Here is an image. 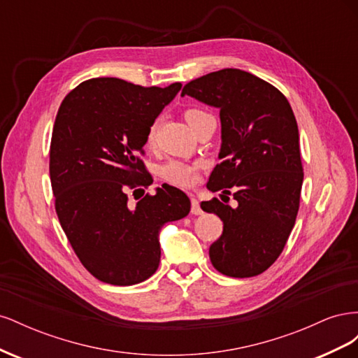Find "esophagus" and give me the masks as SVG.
Returning a JSON list of instances; mask_svg holds the SVG:
<instances>
[{"label": "esophagus", "mask_w": 358, "mask_h": 358, "mask_svg": "<svg viewBox=\"0 0 358 358\" xmlns=\"http://www.w3.org/2000/svg\"><path fill=\"white\" fill-rule=\"evenodd\" d=\"M191 213L192 215H201L203 213V210L200 208V201L197 199H194V197H191Z\"/></svg>", "instance_id": "obj_1"}]
</instances>
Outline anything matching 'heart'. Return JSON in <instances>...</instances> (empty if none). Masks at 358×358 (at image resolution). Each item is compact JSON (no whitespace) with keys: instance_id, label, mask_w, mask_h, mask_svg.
I'll return each instance as SVG.
<instances>
[{"instance_id":"heart-1","label":"heart","mask_w":358,"mask_h":358,"mask_svg":"<svg viewBox=\"0 0 358 358\" xmlns=\"http://www.w3.org/2000/svg\"><path fill=\"white\" fill-rule=\"evenodd\" d=\"M204 115V112L199 110V109H189L185 112V119L188 125L197 119L199 116ZM155 140V125H152L149 128L148 136H146V142L150 145L154 143ZM199 164L196 162H185V161H178V159H171L169 161L167 164L162 166L161 169V176L164 178L167 182L173 183L176 187H191L196 183L197 180V170H199Z\"/></svg>"}]
</instances>
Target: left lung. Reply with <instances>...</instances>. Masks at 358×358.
<instances>
[{"label": "left lung", "instance_id": "1", "mask_svg": "<svg viewBox=\"0 0 358 358\" xmlns=\"http://www.w3.org/2000/svg\"><path fill=\"white\" fill-rule=\"evenodd\" d=\"M185 95L220 109L222 162L208 189L233 191L237 201L236 208L218 199L201 203L224 222L210 262L227 276H257L282 252L299 212L303 167L294 113L275 86L239 69L191 80Z\"/></svg>", "mask_w": 358, "mask_h": 358}]
</instances>
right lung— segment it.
I'll list each match as a JSON object with an SVG mask.
<instances>
[{
    "label": "right lung",
    "mask_w": 358,
    "mask_h": 358,
    "mask_svg": "<svg viewBox=\"0 0 358 358\" xmlns=\"http://www.w3.org/2000/svg\"><path fill=\"white\" fill-rule=\"evenodd\" d=\"M182 83L143 88L116 78L80 83L59 106L50 142V183L64 233L101 282L134 285L159 264V230L185 218L187 194L167 183L136 206L127 192L152 183L138 154L149 128Z\"/></svg>",
    "instance_id": "add662e5"
}]
</instances>
